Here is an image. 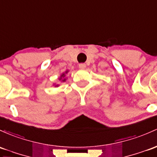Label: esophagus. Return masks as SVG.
<instances>
[{
  "label": "esophagus",
  "mask_w": 157,
  "mask_h": 157,
  "mask_svg": "<svg viewBox=\"0 0 157 157\" xmlns=\"http://www.w3.org/2000/svg\"><path fill=\"white\" fill-rule=\"evenodd\" d=\"M79 68H80V69H85V68H86V65L84 64V63H80V64L79 65Z\"/></svg>",
  "instance_id": "34e87169"
}]
</instances>
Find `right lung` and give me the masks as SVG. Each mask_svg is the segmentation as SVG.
Wrapping results in <instances>:
<instances>
[{
    "label": "right lung",
    "instance_id": "right-lung-1",
    "mask_svg": "<svg viewBox=\"0 0 157 157\" xmlns=\"http://www.w3.org/2000/svg\"><path fill=\"white\" fill-rule=\"evenodd\" d=\"M68 71H69L66 70L65 72H63V73L61 74V75H60V77H59V80L60 82H64L65 81H66V79L67 78H66V77H65V76H66L67 74L68 73ZM53 85L55 87H58L59 86V84H56V83H53Z\"/></svg>",
    "mask_w": 157,
    "mask_h": 157
}]
</instances>
